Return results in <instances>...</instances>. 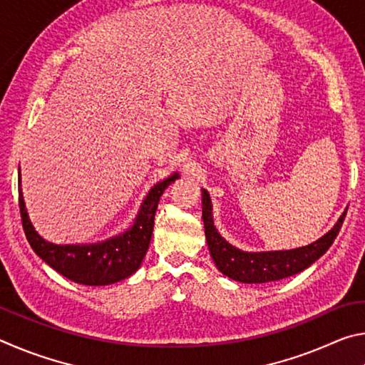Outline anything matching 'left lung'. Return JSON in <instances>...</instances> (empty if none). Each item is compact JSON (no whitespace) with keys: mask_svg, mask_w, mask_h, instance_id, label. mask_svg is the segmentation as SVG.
I'll use <instances>...</instances> for the list:
<instances>
[{"mask_svg":"<svg viewBox=\"0 0 365 365\" xmlns=\"http://www.w3.org/2000/svg\"><path fill=\"white\" fill-rule=\"evenodd\" d=\"M331 230L317 240L316 243L304 248L289 251H269V252H245L228 245L215 230L212 222V206L206 190H202V222L209 251L217 269L222 274L242 283H267L292 277L298 272L307 269L335 242L339 228L343 225L344 215Z\"/></svg>","mask_w":365,"mask_h":365,"instance_id":"1","label":"left lung"}]
</instances>
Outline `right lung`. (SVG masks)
Masks as SVG:
<instances>
[{"label":"right lung","instance_id":"right-lung-1","mask_svg":"<svg viewBox=\"0 0 365 365\" xmlns=\"http://www.w3.org/2000/svg\"><path fill=\"white\" fill-rule=\"evenodd\" d=\"M174 174L165 180L154 185V188L146 196L141 211L130 230L120 237L98 245H67L59 246L48 243L32 227L22 200L19 187V211L22 217V227L26 232L32 250L66 279L82 285H110L120 282L138 270L141 261L150 248L151 235L154 228V214L159 205V197L164 190L175 180ZM21 183V174H19Z\"/></svg>","mask_w":365,"mask_h":365}]
</instances>
